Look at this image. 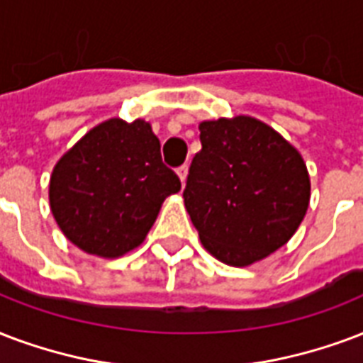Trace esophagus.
<instances>
[{
  "label": "esophagus",
  "mask_w": 363,
  "mask_h": 363,
  "mask_svg": "<svg viewBox=\"0 0 363 363\" xmlns=\"http://www.w3.org/2000/svg\"><path fill=\"white\" fill-rule=\"evenodd\" d=\"M177 175H179L181 182L184 184V182H186V177H188V165H181V167L177 169Z\"/></svg>",
  "instance_id": "1"
}]
</instances>
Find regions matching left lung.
Here are the masks:
<instances>
[{
    "label": "left lung",
    "mask_w": 363,
    "mask_h": 363,
    "mask_svg": "<svg viewBox=\"0 0 363 363\" xmlns=\"http://www.w3.org/2000/svg\"><path fill=\"white\" fill-rule=\"evenodd\" d=\"M184 207L201 245L230 267H251L286 245L311 201V177L295 146L251 116L200 123Z\"/></svg>",
    "instance_id": "left-lung-1"
}]
</instances>
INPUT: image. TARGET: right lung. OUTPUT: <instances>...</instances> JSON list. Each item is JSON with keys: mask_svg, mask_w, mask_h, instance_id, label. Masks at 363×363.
Returning <instances> with one entry per match:
<instances>
[{"mask_svg": "<svg viewBox=\"0 0 363 363\" xmlns=\"http://www.w3.org/2000/svg\"><path fill=\"white\" fill-rule=\"evenodd\" d=\"M181 190L145 120L112 118L65 152L49 179V206L76 247L101 259L137 249L163 200Z\"/></svg>", "mask_w": 363, "mask_h": 363, "instance_id": "add662e5", "label": "right lung"}]
</instances>
